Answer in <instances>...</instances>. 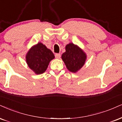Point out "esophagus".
<instances>
[{"label":"esophagus","instance_id":"obj_1","mask_svg":"<svg viewBox=\"0 0 122 122\" xmlns=\"http://www.w3.org/2000/svg\"><path fill=\"white\" fill-rule=\"evenodd\" d=\"M55 58H56V59H59L60 58H61V54H56L55 55Z\"/></svg>","mask_w":122,"mask_h":122}]
</instances>
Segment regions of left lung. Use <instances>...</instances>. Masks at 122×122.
<instances>
[{
  "mask_svg": "<svg viewBox=\"0 0 122 122\" xmlns=\"http://www.w3.org/2000/svg\"><path fill=\"white\" fill-rule=\"evenodd\" d=\"M86 54L77 45L70 43L66 46V52L61 59L70 72L76 73L83 67L86 60Z\"/></svg>",
  "mask_w": 122,
  "mask_h": 122,
  "instance_id": "8db88e82",
  "label": "left lung"
}]
</instances>
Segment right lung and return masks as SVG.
I'll use <instances>...</instances> for the list:
<instances>
[{
    "label": "right lung",
    "instance_id": "add662e5",
    "mask_svg": "<svg viewBox=\"0 0 122 122\" xmlns=\"http://www.w3.org/2000/svg\"><path fill=\"white\" fill-rule=\"evenodd\" d=\"M25 58L30 69L36 75H40L46 71L50 62L55 58V56L45 45L39 42L29 49Z\"/></svg>",
    "mask_w": 122,
    "mask_h": 122
}]
</instances>
